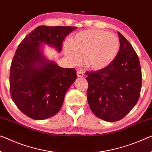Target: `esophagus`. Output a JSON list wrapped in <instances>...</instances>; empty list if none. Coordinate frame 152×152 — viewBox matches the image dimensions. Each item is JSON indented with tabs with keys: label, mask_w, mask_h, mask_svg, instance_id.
<instances>
[{
	"label": "esophagus",
	"mask_w": 152,
	"mask_h": 152,
	"mask_svg": "<svg viewBox=\"0 0 152 152\" xmlns=\"http://www.w3.org/2000/svg\"><path fill=\"white\" fill-rule=\"evenodd\" d=\"M77 77H84V73L83 71V70H78L77 71Z\"/></svg>",
	"instance_id": "34e87169"
}]
</instances>
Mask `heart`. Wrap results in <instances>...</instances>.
Listing matches in <instances>:
<instances>
[{
    "label": "heart",
    "mask_w": 152,
    "mask_h": 152,
    "mask_svg": "<svg viewBox=\"0 0 152 152\" xmlns=\"http://www.w3.org/2000/svg\"><path fill=\"white\" fill-rule=\"evenodd\" d=\"M119 49L118 37L100 30L79 32L64 44L65 54L73 64H79L81 57L86 56V66L93 70L103 69L111 64Z\"/></svg>",
    "instance_id": "heart-1"
}]
</instances>
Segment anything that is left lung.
Masks as SVG:
<instances>
[{
	"label": "left lung",
	"mask_w": 152,
	"mask_h": 152,
	"mask_svg": "<svg viewBox=\"0 0 152 152\" xmlns=\"http://www.w3.org/2000/svg\"><path fill=\"white\" fill-rule=\"evenodd\" d=\"M118 33L120 50L111 64L86 73L91 111L97 118L110 122L124 118L136 105L142 85L138 56L126 39Z\"/></svg>",
	"instance_id": "left-lung-1"
}]
</instances>
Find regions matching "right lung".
I'll use <instances>...</instances> for the list:
<instances>
[{"label": "right lung", "mask_w": 152, "mask_h": 152, "mask_svg": "<svg viewBox=\"0 0 152 152\" xmlns=\"http://www.w3.org/2000/svg\"><path fill=\"white\" fill-rule=\"evenodd\" d=\"M77 27L39 26L18 45L10 68V94L18 108L29 118L42 120L55 115L77 78L75 69L62 68L46 60L45 43L60 52L65 37Z\"/></svg>", "instance_id": "1"}]
</instances>
